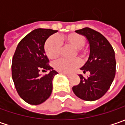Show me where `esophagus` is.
<instances>
[{
    "label": "esophagus",
    "mask_w": 125,
    "mask_h": 125,
    "mask_svg": "<svg viewBox=\"0 0 125 125\" xmlns=\"http://www.w3.org/2000/svg\"><path fill=\"white\" fill-rule=\"evenodd\" d=\"M60 74H61L66 75V76H68V77H70V76H71L70 74H67V73H64V72H60Z\"/></svg>",
    "instance_id": "esophagus-1"
}]
</instances>
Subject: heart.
<instances>
[{
  "mask_svg": "<svg viewBox=\"0 0 125 125\" xmlns=\"http://www.w3.org/2000/svg\"><path fill=\"white\" fill-rule=\"evenodd\" d=\"M62 40L66 42V44L75 48L77 54H79L81 56L85 55V52L81 49L85 44L83 37L76 33H71L63 37ZM44 51L46 55L50 59H55L58 57L61 51V42L58 37L56 35L49 37L45 42ZM80 65L81 60L78 58L72 60L60 58L53 62V67L55 70L60 72L71 73L75 69L79 67Z\"/></svg>",
  "mask_w": 125,
  "mask_h": 125,
  "instance_id": "obj_1",
  "label": "heart"
}]
</instances>
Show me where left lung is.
I'll list each match as a JSON object with an SVG mask.
<instances>
[{
    "mask_svg": "<svg viewBox=\"0 0 125 125\" xmlns=\"http://www.w3.org/2000/svg\"><path fill=\"white\" fill-rule=\"evenodd\" d=\"M76 32L86 37L90 45L88 61L81 68L83 73L89 72L88 77L79 74L80 83L73 86L74 93L85 101L101 98L108 91L115 75L116 61L112 46L100 32L84 28Z\"/></svg>",
    "mask_w": 125,
    "mask_h": 125,
    "instance_id": "obj_1",
    "label": "left lung"
}]
</instances>
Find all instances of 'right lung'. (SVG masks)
Returning <instances> with one entry per match:
<instances>
[{
  "label": "right lung",
  "instance_id": "obj_1",
  "mask_svg": "<svg viewBox=\"0 0 125 125\" xmlns=\"http://www.w3.org/2000/svg\"><path fill=\"white\" fill-rule=\"evenodd\" d=\"M58 31L37 28L25 36L19 44L12 58V76L19 95L26 102L38 105L50 97L52 81L58 74L49 65L44 44L51 35ZM42 69L50 73L44 76L39 74Z\"/></svg>",
  "mask_w": 125,
  "mask_h": 125
}]
</instances>
